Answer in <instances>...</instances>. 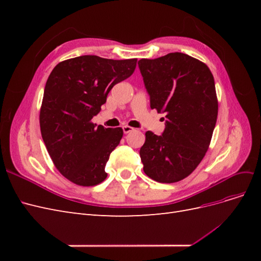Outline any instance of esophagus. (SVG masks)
Returning <instances> with one entry per match:
<instances>
[{
  "mask_svg": "<svg viewBox=\"0 0 261 261\" xmlns=\"http://www.w3.org/2000/svg\"><path fill=\"white\" fill-rule=\"evenodd\" d=\"M122 128H123L124 134H128V133H130V132H133V130H134V128H133V127H130V126H128V125H124Z\"/></svg>",
  "mask_w": 261,
  "mask_h": 261,
  "instance_id": "34e87169",
  "label": "esophagus"
}]
</instances>
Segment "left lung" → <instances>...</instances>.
Returning <instances> with one entry per match:
<instances>
[{"instance_id": "8db88e82", "label": "left lung", "mask_w": 261, "mask_h": 261, "mask_svg": "<svg viewBox=\"0 0 261 261\" xmlns=\"http://www.w3.org/2000/svg\"><path fill=\"white\" fill-rule=\"evenodd\" d=\"M138 66L150 108L165 113L162 135L148 130L140 148L144 172L160 183H175L198 167L209 148L218 117L215 80L204 63L179 52L141 59Z\"/></svg>"}]
</instances>
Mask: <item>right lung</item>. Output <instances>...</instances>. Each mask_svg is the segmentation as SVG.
<instances>
[{
  "label": "right lung",
  "mask_w": 261,
  "mask_h": 261,
  "mask_svg": "<svg viewBox=\"0 0 261 261\" xmlns=\"http://www.w3.org/2000/svg\"><path fill=\"white\" fill-rule=\"evenodd\" d=\"M136 63L83 55L59 63L46 81L39 116L42 139L55 168L74 184L94 186L107 178L106 164L123 129L97 126L91 118Z\"/></svg>",
  "instance_id": "1"
}]
</instances>
